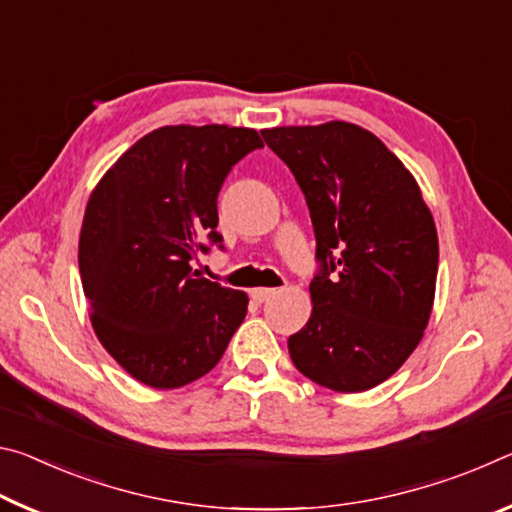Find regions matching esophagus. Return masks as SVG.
<instances>
[{"label": "esophagus", "instance_id": "esophagus-1", "mask_svg": "<svg viewBox=\"0 0 512 512\" xmlns=\"http://www.w3.org/2000/svg\"><path fill=\"white\" fill-rule=\"evenodd\" d=\"M275 289H264V287H259V289H253L250 291V298H253L255 302H264V300H268V298H273L275 296Z\"/></svg>", "mask_w": 512, "mask_h": 512}]
</instances>
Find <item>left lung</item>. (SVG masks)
Segmentation results:
<instances>
[{"mask_svg":"<svg viewBox=\"0 0 512 512\" xmlns=\"http://www.w3.org/2000/svg\"><path fill=\"white\" fill-rule=\"evenodd\" d=\"M307 198L320 273L293 366L336 393L386 381L422 341L436 296L438 232L418 180L350 121L264 128Z\"/></svg>","mask_w":512,"mask_h":512,"instance_id":"8db88e82","label":"left lung"}]
</instances>
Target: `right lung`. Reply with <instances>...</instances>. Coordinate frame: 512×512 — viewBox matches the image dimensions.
I'll use <instances>...</instances> for the list:
<instances>
[{
    "label": "right lung",
    "mask_w": 512,
    "mask_h": 512,
    "mask_svg": "<svg viewBox=\"0 0 512 512\" xmlns=\"http://www.w3.org/2000/svg\"><path fill=\"white\" fill-rule=\"evenodd\" d=\"M264 146L255 128L162 126L103 173L85 207L79 268L94 334L133 379L160 391L207 375L246 318L244 291L192 259L216 232L232 164Z\"/></svg>",
    "instance_id": "1"
}]
</instances>
